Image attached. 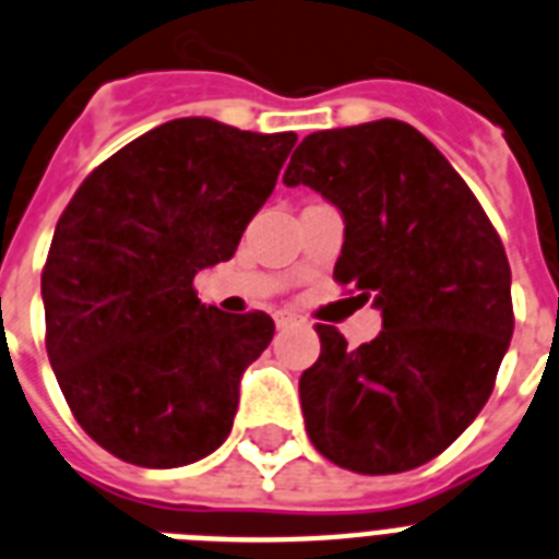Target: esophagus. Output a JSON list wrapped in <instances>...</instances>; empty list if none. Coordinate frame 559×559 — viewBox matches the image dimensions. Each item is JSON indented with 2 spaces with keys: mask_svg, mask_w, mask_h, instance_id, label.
I'll return each mask as SVG.
<instances>
[{
  "mask_svg": "<svg viewBox=\"0 0 559 559\" xmlns=\"http://www.w3.org/2000/svg\"><path fill=\"white\" fill-rule=\"evenodd\" d=\"M295 321H298V316H295V312H289V310L275 312V324L278 326H289V324H295Z\"/></svg>",
  "mask_w": 559,
  "mask_h": 559,
  "instance_id": "esophagus-1",
  "label": "esophagus"
}]
</instances>
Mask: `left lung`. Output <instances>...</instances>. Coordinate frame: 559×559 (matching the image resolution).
<instances>
[{"label":"left lung","instance_id":"8db88e82","mask_svg":"<svg viewBox=\"0 0 559 559\" xmlns=\"http://www.w3.org/2000/svg\"><path fill=\"white\" fill-rule=\"evenodd\" d=\"M344 217L333 278L373 295L382 333L356 350L316 324L304 425L356 474H402L448 448L493 390L511 333V266L468 183L402 120L316 131L284 171Z\"/></svg>","mask_w":559,"mask_h":559}]
</instances>
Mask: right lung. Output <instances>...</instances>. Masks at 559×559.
Listing matches in <instances>:
<instances>
[{
    "mask_svg": "<svg viewBox=\"0 0 559 559\" xmlns=\"http://www.w3.org/2000/svg\"><path fill=\"white\" fill-rule=\"evenodd\" d=\"M295 140L163 122L99 163L57 221L45 347L74 419L117 460L180 468L229 437L240 376L275 324L206 307L192 281L235 255Z\"/></svg>",
    "mask_w": 559,
    "mask_h": 559,
    "instance_id": "add662e5",
    "label": "right lung"
}]
</instances>
